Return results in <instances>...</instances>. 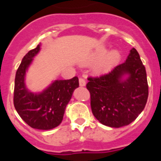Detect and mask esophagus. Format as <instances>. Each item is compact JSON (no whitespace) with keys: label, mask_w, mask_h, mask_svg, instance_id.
Returning <instances> with one entry per match:
<instances>
[{"label":"esophagus","mask_w":161,"mask_h":161,"mask_svg":"<svg viewBox=\"0 0 161 161\" xmlns=\"http://www.w3.org/2000/svg\"><path fill=\"white\" fill-rule=\"evenodd\" d=\"M79 85L81 87H84L86 85V82H85V79L83 78H79Z\"/></svg>","instance_id":"esophagus-1"}]
</instances>
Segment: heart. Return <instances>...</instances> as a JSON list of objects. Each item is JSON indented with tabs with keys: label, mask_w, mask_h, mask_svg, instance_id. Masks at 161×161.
I'll list each match as a JSON object with an SVG mask.
<instances>
[{
	"label": "heart",
	"mask_w": 161,
	"mask_h": 161,
	"mask_svg": "<svg viewBox=\"0 0 161 161\" xmlns=\"http://www.w3.org/2000/svg\"><path fill=\"white\" fill-rule=\"evenodd\" d=\"M105 52L106 48L104 47H98L86 58L85 61L83 62V64L90 65L98 60L93 68L95 73H101L110 70L119 62L121 55L119 52L115 49L108 52L107 53L104 54Z\"/></svg>",
	"instance_id": "1"
}]
</instances>
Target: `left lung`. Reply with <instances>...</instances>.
<instances>
[{
	"label": "left lung",
	"instance_id": "obj_1",
	"mask_svg": "<svg viewBox=\"0 0 161 161\" xmlns=\"http://www.w3.org/2000/svg\"><path fill=\"white\" fill-rule=\"evenodd\" d=\"M125 75L127 78L124 79ZM88 80L93 114L106 126L130 125L145 108L149 94L147 77L135 48L130 50L125 63L107 74Z\"/></svg>",
	"mask_w": 161,
	"mask_h": 161
}]
</instances>
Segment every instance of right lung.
Masks as SVG:
<instances>
[{
  "label": "right lung",
  "instance_id": "add662e5",
  "mask_svg": "<svg viewBox=\"0 0 161 161\" xmlns=\"http://www.w3.org/2000/svg\"><path fill=\"white\" fill-rule=\"evenodd\" d=\"M40 45L29 51L16 71L14 87V106L25 122L33 129L48 130L60 125L65 108L74 89L78 88V78L56 80L42 93H31L25 84V75Z\"/></svg>",
  "mask_w": 161,
  "mask_h": 161
}]
</instances>
